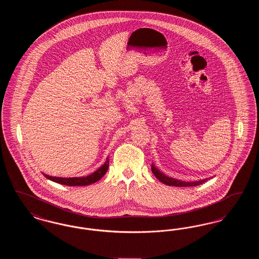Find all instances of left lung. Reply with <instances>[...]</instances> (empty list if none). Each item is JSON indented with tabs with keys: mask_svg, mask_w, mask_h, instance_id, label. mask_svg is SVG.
Wrapping results in <instances>:
<instances>
[{
	"mask_svg": "<svg viewBox=\"0 0 259 259\" xmlns=\"http://www.w3.org/2000/svg\"><path fill=\"white\" fill-rule=\"evenodd\" d=\"M151 171L153 172V175L156 177V179L159 180L161 183H163L164 185L185 187V186H196V185H202L203 183L206 182V180H202V181H198V182L185 183V182H182V181H179V180H175V179H172V178H169V177L163 175L159 170H157V169L154 167L153 164L151 165Z\"/></svg>",
	"mask_w": 259,
	"mask_h": 259,
	"instance_id": "1",
	"label": "left lung"
}]
</instances>
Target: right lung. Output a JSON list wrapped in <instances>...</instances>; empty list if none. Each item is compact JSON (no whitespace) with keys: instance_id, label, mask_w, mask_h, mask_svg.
Here are the masks:
<instances>
[{"instance_id":"1","label":"right lung","mask_w":259,"mask_h":259,"mask_svg":"<svg viewBox=\"0 0 259 259\" xmlns=\"http://www.w3.org/2000/svg\"><path fill=\"white\" fill-rule=\"evenodd\" d=\"M109 168V158H107L104 165H102L96 172L87 176V177H81V178H57V177H51L49 175H45L47 179H49L52 182L58 183L60 185H69V186H83V185H89L94 184L101 180V178L107 172Z\"/></svg>"}]
</instances>
